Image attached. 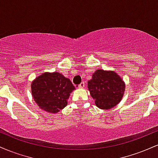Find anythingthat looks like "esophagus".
I'll return each instance as SVG.
<instances>
[{
    "label": "esophagus",
    "mask_w": 158,
    "mask_h": 158,
    "mask_svg": "<svg viewBox=\"0 0 158 158\" xmlns=\"http://www.w3.org/2000/svg\"><path fill=\"white\" fill-rule=\"evenodd\" d=\"M78 87H79V88H84V87H85V82H84V81H83V82H81L80 84L79 85V86H78Z\"/></svg>",
    "instance_id": "obj_1"
}]
</instances>
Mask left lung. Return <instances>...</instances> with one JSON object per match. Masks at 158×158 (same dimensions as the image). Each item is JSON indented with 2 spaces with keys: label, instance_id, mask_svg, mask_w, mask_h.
Here are the masks:
<instances>
[{
  "label": "left lung",
  "instance_id": "obj_1",
  "mask_svg": "<svg viewBox=\"0 0 158 158\" xmlns=\"http://www.w3.org/2000/svg\"><path fill=\"white\" fill-rule=\"evenodd\" d=\"M88 88L95 104L100 109H110L120 102L125 91L124 81L114 71L99 69L88 81Z\"/></svg>",
  "mask_w": 158,
  "mask_h": 158
}]
</instances>
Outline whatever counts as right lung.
I'll use <instances>...</instances> for the list:
<instances>
[{
  "label": "right lung",
  "instance_id": "right-lung-1",
  "mask_svg": "<svg viewBox=\"0 0 158 158\" xmlns=\"http://www.w3.org/2000/svg\"><path fill=\"white\" fill-rule=\"evenodd\" d=\"M34 101L41 109L49 113H58L66 107L70 94L75 90L72 82L62 74L44 73L31 84Z\"/></svg>",
  "mask_w": 158,
  "mask_h": 158
}]
</instances>
